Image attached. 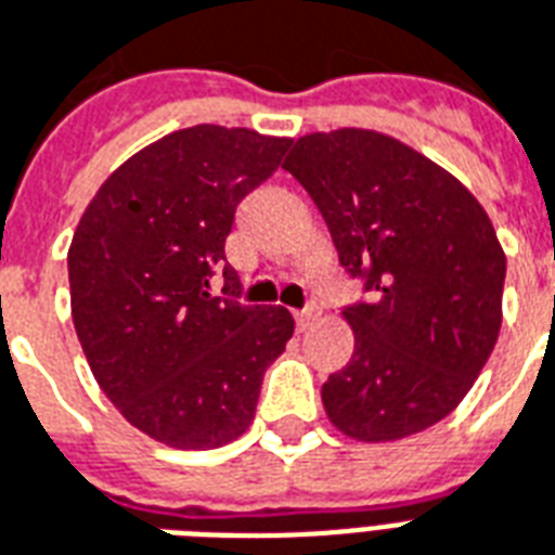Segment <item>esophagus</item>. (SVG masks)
I'll use <instances>...</instances> for the list:
<instances>
[{
  "label": "esophagus",
  "mask_w": 555,
  "mask_h": 555,
  "mask_svg": "<svg viewBox=\"0 0 555 555\" xmlns=\"http://www.w3.org/2000/svg\"><path fill=\"white\" fill-rule=\"evenodd\" d=\"M294 318H297V330L306 332L311 326V323H314V320L320 318V309H318V306H306V309L294 311Z\"/></svg>",
  "instance_id": "1"
}]
</instances>
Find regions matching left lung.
I'll return each mask as SVG.
<instances>
[{"mask_svg": "<svg viewBox=\"0 0 555 555\" xmlns=\"http://www.w3.org/2000/svg\"><path fill=\"white\" fill-rule=\"evenodd\" d=\"M373 297L344 309L356 350L323 385L335 429L382 444L465 400L503 323L506 256L486 208L444 167L382 131H314L285 162Z\"/></svg>", "mask_w": 555, "mask_h": 555, "instance_id": "1", "label": "left lung"}]
</instances>
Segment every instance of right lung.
<instances>
[{
  "label": "right lung",
  "instance_id": "add662e5",
  "mask_svg": "<svg viewBox=\"0 0 555 555\" xmlns=\"http://www.w3.org/2000/svg\"><path fill=\"white\" fill-rule=\"evenodd\" d=\"M288 146L211 122L164 134L102 182L76 225L67 267L81 350L122 417L162 444L211 450L244 435L294 335L288 309L237 302L225 261L237 203Z\"/></svg>",
  "mask_w": 555,
  "mask_h": 555
}]
</instances>
